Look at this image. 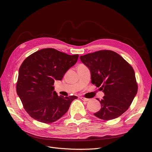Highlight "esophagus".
<instances>
[{
	"label": "esophagus",
	"instance_id": "obj_1",
	"mask_svg": "<svg viewBox=\"0 0 152 152\" xmlns=\"http://www.w3.org/2000/svg\"><path fill=\"white\" fill-rule=\"evenodd\" d=\"M80 99H81L82 100H83V101H86V102H87V101H89V99H86V98L83 97H80Z\"/></svg>",
	"mask_w": 152,
	"mask_h": 152
}]
</instances>
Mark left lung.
Wrapping results in <instances>:
<instances>
[{
  "mask_svg": "<svg viewBox=\"0 0 152 152\" xmlns=\"http://www.w3.org/2000/svg\"><path fill=\"white\" fill-rule=\"evenodd\" d=\"M91 71V83L103 91L97 99L100 110L94 115L103 120L121 116L128 109L137 92L135 72L121 56L111 50H100L80 56Z\"/></svg>",
  "mask_w": 152,
  "mask_h": 152,
  "instance_id": "obj_1",
  "label": "left lung"
}]
</instances>
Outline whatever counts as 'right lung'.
Instances as JSON below:
<instances>
[{"instance_id": "right-lung-1", "label": "right lung", "mask_w": 152, "mask_h": 152, "mask_svg": "<svg viewBox=\"0 0 152 152\" xmlns=\"http://www.w3.org/2000/svg\"><path fill=\"white\" fill-rule=\"evenodd\" d=\"M79 55H69L52 48L29 55L19 69L17 92L24 108L36 120L55 122L65 115L76 96L58 95L55 80L61 81L66 72L77 61Z\"/></svg>"}]
</instances>
